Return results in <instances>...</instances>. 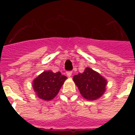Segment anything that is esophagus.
<instances>
[{
  "label": "esophagus",
  "mask_w": 135,
  "mask_h": 135,
  "mask_svg": "<svg viewBox=\"0 0 135 135\" xmlns=\"http://www.w3.org/2000/svg\"><path fill=\"white\" fill-rule=\"evenodd\" d=\"M66 75H67L69 77H70V76L72 75V72H71V71H67V72H66Z\"/></svg>",
  "instance_id": "esophagus-1"
}]
</instances>
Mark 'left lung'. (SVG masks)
<instances>
[{
  "instance_id": "obj_1",
  "label": "left lung",
  "mask_w": 135,
  "mask_h": 135,
  "mask_svg": "<svg viewBox=\"0 0 135 135\" xmlns=\"http://www.w3.org/2000/svg\"><path fill=\"white\" fill-rule=\"evenodd\" d=\"M73 80L82 96L88 100L98 99L106 90L107 80L90 67L86 68L83 73L74 75Z\"/></svg>"
}]
</instances>
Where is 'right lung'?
<instances>
[{"mask_svg": "<svg viewBox=\"0 0 135 135\" xmlns=\"http://www.w3.org/2000/svg\"><path fill=\"white\" fill-rule=\"evenodd\" d=\"M66 79L59 71L54 73L50 70L45 71L34 79L32 88L39 98L49 101L58 95Z\"/></svg>", "mask_w": 135, "mask_h": 135, "instance_id": "right-lung-1", "label": "right lung"}]
</instances>
